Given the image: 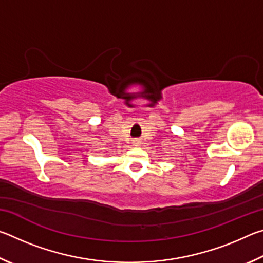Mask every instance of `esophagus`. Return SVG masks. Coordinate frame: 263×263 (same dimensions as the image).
<instances>
[{"mask_svg": "<svg viewBox=\"0 0 263 263\" xmlns=\"http://www.w3.org/2000/svg\"><path fill=\"white\" fill-rule=\"evenodd\" d=\"M135 144H137V145L139 144V140H136V141H135Z\"/></svg>", "mask_w": 263, "mask_h": 263, "instance_id": "obj_1", "label": "esophagus"}]
</instances>
